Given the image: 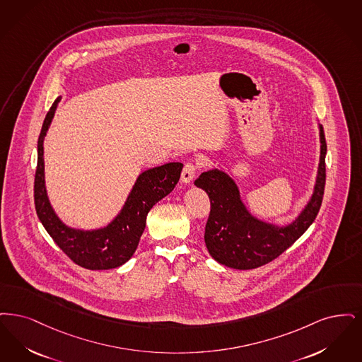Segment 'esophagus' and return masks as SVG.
<instances>
[{"mask_svg": "<svg viewBox=\"0 0 362 362\" xmlns=\"http://www.w3.org/2000/svg\"><path fill=\"white\" fill-rule=\"evenodd\" d=\"M199 169H200L199 165L194 163V162L185 163V166H184V169H182V173H181V181L185 182V184H189V182L194 178V175H196Z\"/></svg>", "mask_w": 362, "mask_h": 362, "instance_id": "esophagus-1", "label": "esophagus"}]
</instances>
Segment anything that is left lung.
Returning a JSON list of instances; mask_svg holds the SVG:
<instances>
[{
  "mask_svg": "<svg viewBox=\"0 0 362 362\" xmlns=\"http://www.w3.org/2000/svg\"><path fill=\"white\" fill-rule=\"evenodd\" d=\"M320 163L311 202L289 226L276 227L254 219L239 199L235 182L221 170L200 174L194 185L209 196L211 211L205 224L209 254L226 267L247 270L267 265L291 247L315 221L326 185L327 144L320 126Z\"/></svg>",
  "mask_w": 362,
  "mask_h": 362,
  "instance_id": "left-lung-1",
  "label": "left lung"
}]
</instances>
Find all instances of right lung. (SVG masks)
Returning a JSON list of instances; mask_svg holds the SVG:
<instances>
[{"mask_svg": "<svg viewBox=\"0 0 362 362\" xmlns=\"http://www.w3.org/2000/svg\"><path fill=\"white\" fill-rule=\"evenodd\" d=\"M59 101L61 97L54 101L48 110L37 141V166L33 185L36 214L54 242L74 264L89 270L120 267L136 250L148 211L173 190L184 165L170 162L141 173L127 199L124 208L110 226L95 231L69 228L52 211L45 187L43 139Z\"/></svg>", "mask_w": 362, "mask_h": 362, "instance_id": "1", "label": "right lung"}]
</instances>
